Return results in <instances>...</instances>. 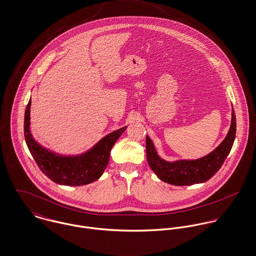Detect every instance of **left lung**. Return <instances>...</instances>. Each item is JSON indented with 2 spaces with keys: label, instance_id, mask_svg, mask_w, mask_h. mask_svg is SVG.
I'll use <instances>...</instances> for the list:
<instances>
[{
  "label": "left lung",
  "instance_id": "left-lung-1",
  "mask_svg": "<svg viewBox=\"0 0 256 256\" xmlns=\"http://www.w3.org/2000/svg\"><path fill=\"white\" fill-rule=\"evenodd\" d=\"M236 114L232 111V124L226 138L210 154L198 160L166 162L161 159L151 140L146 136V157L152 170L160 180L174 186H192L207 182L224 164L236 138Z\"/></svg>",
  "mask_w": 256,
  "mask_h": 256
}]
</instances>
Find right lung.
I'll return each instance as SVG.
<instances>
[{"instance_id":"obj_1","label":"right lung","mask_w":256,"mask_h":256,"mask_svg":"<svg viewBox=\"0 0 256 256\" xmlns=\"http://www.w3.org/2000/svg\"><path fill=\"white\" fill-rule=\"evenodd\" d=\"M30 106L31 100H29L24 114V138L42 172L54 182L64 186H84L98 180L109 163L110 151L114 142L126 126L108 134L84 155L62 157L45 150L33 140L29 130Z\"/></svg>"}]
</instances>
